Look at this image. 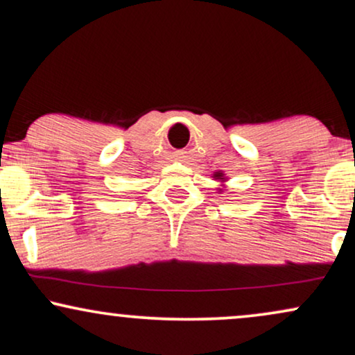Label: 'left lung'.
Instances as JSON below:
<instances>
[{
    "label": "left lung",
    "instance_id": "obj_1",
    "mask_svg": "<svg viewBox=\"0 0 355 355\" xmlns=\"http://www.w3.org/2000/svg\"><path fill=\"white\" fill-rule=\"evenodd\" d=\"M216 177H218V178H220V180H221V182H223V178H221V175H220V173H218V175H216Z\"/></svg>",
    "mask_w": 355,
    "mask_h": 355
}]
</instances>
